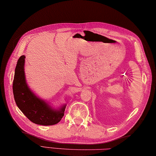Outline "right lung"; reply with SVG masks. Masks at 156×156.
<instances>
[{
	"instance_id": "add662e5",
	"label": "right lung",
	"mask_w": 156,
	"mask_h": 156,
	"mask_svg": "<svg viewBox=\"0 0 156 156\" xmlns=\"http://www.w3.org/2000/svg\"><path fill=\"white\" fill-rule=\"evenodd\" d=\"M25 58L23 55L19 58L15 69L13 92L17 107L34 124L43 126L56 124L63 117L66 105L54 108L45 100L39 98L32 92L26 79Z\"/></svg>"
}]
</instances>
